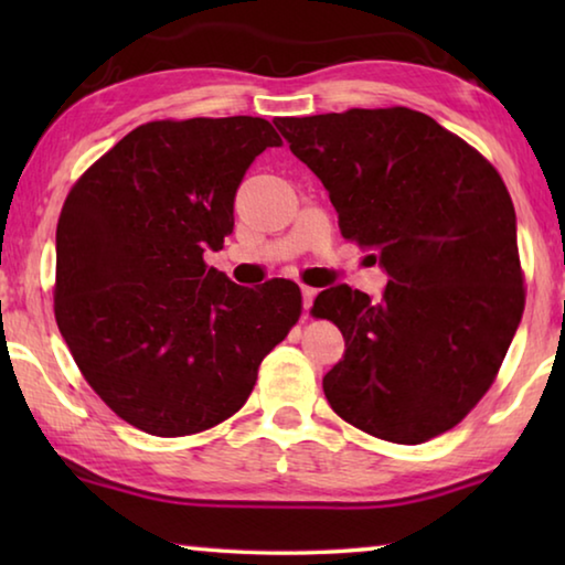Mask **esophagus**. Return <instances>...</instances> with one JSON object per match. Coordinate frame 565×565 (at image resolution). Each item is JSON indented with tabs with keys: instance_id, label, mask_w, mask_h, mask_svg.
Masks as SVG:
<instances>
[{
	"instance_id": "1",
	"label": "esophagus",
	"mask_w": 565,
	"mask_h": 565,
	"mask_svg": "<svg viewBox=\"0 0 565 565\" xmlns=\"http://www.w3.org/2000/svg\"><path fill=\"white\" fill-rule=\"evenodd\" d=\"M317 289H311V286H301V303H303V311L311 309L313 299H317Z\"/></svg>"
}]
</instances>
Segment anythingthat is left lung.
<instances>
[{
    "mask_svg": "<svg viewBox=\"0 0 565 565\" xmlns=\"http://www.w3.org/2000/svg\"><path fill=\"white\" fill-rule=\"evenodd\" d=\"M274 124L329 191L341 234L374 248L388 274L381 301L347 284L313 301L347 341L323 376L331 408L394 444L448 431L493 384L523 313L503 179L463 139L406 107Z\"/></svg>",
    "mask_w": 565,
    "mask_h": 565,
    "instance_id": "obj_1",
    "label": "left lung"
}]
</instances>
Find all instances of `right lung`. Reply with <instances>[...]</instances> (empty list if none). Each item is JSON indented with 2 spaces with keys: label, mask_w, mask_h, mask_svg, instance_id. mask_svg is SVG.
<instances>
[{
  "label": "right lung",
  "mask_w": 565,
  "mask_h": 565,
  "mask_svg": "<svg viewBox=\"0 0 565 565\" xmlns=\"http://www.w3.org/2000/svg\"><path fill=\"white\" fill-rule=\"evenodd\" d=\"M279 145L262 117L141 124L66 196L54 317L89 386L139 431L189 436L236 414L299 319L294 281L248 289L204 264L234 232L246 169Z\"/></svg>",
  "instance_id": "add662e5"
}]
</instances>
